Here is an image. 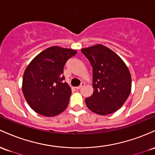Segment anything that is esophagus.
Instances as JSON below:
<instances>
[{"mask_svg":"<svg viewBox=\"0 0 155 155\" xmlns=\"http://www.w3.org/2000/svg\"><path fill=\"white\" fill-rule=\"evenodd\" d=\"M84 85H85V83H81V85H80V86H78V87H76V89H80V88H82V87L83 86H84Z\"/></svg>","mask_w":155,"mask_h":155,"instance_id":"1","label":"esophagus"}]
</instances>
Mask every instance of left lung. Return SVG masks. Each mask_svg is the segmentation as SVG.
<instances>
[{
	"instance_id": "left-lung-1",
	"label": "left lung",
	"mask_w": 155,
	"mask_h": 155,
	"mask_svg": "<svg viewBox=\"0 0 155 155\" xmlns=\"http://www.w3.org/2000/svg\"><path fill=\"white\" fill-rule=\"evenodd\" d=\"M93 68L94 93L85 100L90 110L108 115L123 105L131 91V75L117 54L102 45L81 50Z\"/></svg>"
}]
</instances>
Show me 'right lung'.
I'll return each instance as SVG.
<instances>
[{"label": "right lung", "mask_w": 155, "mask_h": 155, "mask_svg": "<svg viewBox=\"0 0 155 155\" xmlns=\"http://www.w3.org/2000/svg\"><path fill=\"white\" fill-rule=\"evenodd\" d=\"M76 53L74 50L50 47L36 55L25 69L22 92L37 114L55 116L67 108L72 91L64 81V67Z\"/></svg>", "instance_id": "add662e5"}]
</instances>
